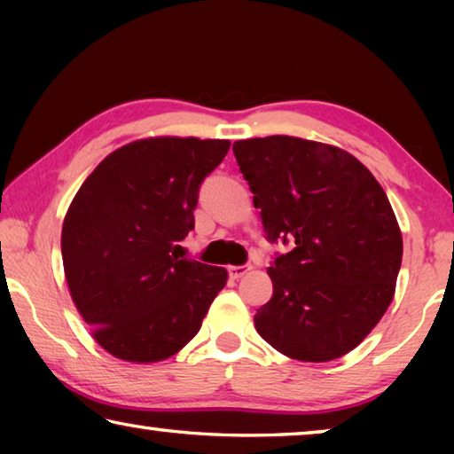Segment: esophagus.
I'll return each instance as SVG.
<instances>
[{
	"mask_svg": "<svg viewBox=\"0 0 454 454\" xmlns=\"http://www.w3.org/2000/svg\"><path fill=\"white\" fill-rule=\"evenodd\" d=\"M248 272H250V266H248V264H242V266H230V268H228L230 278H234V280L242 278V276H246Z\"/></svg>",
	"mask_w": 454,
	"mask_h": 454,
	"instance_id": "esophagus-1",
	"label": "esophagus"
}]
</instances>
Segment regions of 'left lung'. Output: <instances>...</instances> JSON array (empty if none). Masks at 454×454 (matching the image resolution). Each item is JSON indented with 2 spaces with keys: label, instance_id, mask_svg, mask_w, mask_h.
Here are the masks:
<instances>
[{
  "label": "left lung",
  "instance_id": "8db88e82",
  "mask_svg": "<svg viewBox=\"0 0 454 454\" xmlns=\"http://www.w3.org/2000/svg\"><path fill=\"white\" fill-rule=\"evenodd\" d=\"M270 242L274 294L254 317L282 355L328 363L356 348L393 302L403 234L387 194L355 156L292 136L234 142Z\"/></svg>",
  "mask_w": 454,
  "mask_h": 454
}]
</instances>
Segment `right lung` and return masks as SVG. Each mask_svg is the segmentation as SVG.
Wrapping results in <instances>:
<instances>
[{"label":"right lung","mask_w":454,"mask_h":454,"mask_svg":"<svg viewBox=\"0 0 454 454\" xmlns=\"http://www.w3.org/2000/svg\"><path fill=\"white\" fill-rule=\"evenodd\" d=\"M228 140L145 137L104 158L82 184L61 228L75 309L106 352L160 363L198 334L228 272L180 258L194 230L198 190Z\"/></svg>","instance_id":"obj_1"}]
</instances>
